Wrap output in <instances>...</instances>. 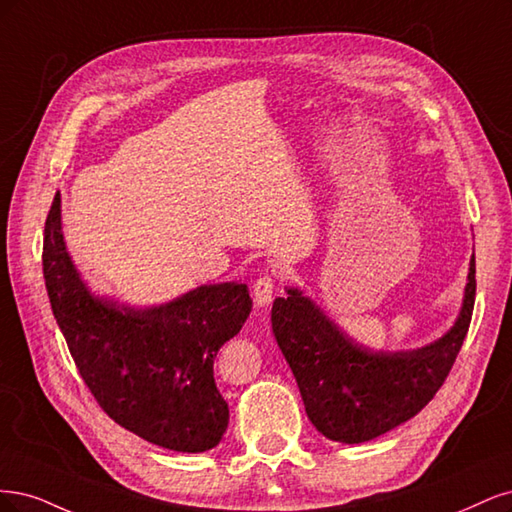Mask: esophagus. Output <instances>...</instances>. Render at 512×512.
I'll use <instances>...</instances> for the list:
<instances>
[{
	"mask_svg": "<svg viewBox=\"0 0 512 512\" xmlns=\"http://www.w3.org/2000/svg\"><path fill=\"white\" fill-rule=\"evenodd\" d=\"M274 289H276V276L274 274H261L255 283H253V295L255 302L259 306H268L274 298Z\"/></svg>",
	"mask_w": 512,
	"mask_h": 512,
	"instance_id": "esophagus-1",
	"label": "esophagus"
}]
</instances>
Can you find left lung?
Instances as JSON below:
<instances>
[{"mask_svg": "<svg viewBox=\"0 0 512 512\" xmlns=\"http://www.w3.org/2000/svg\"><path fill=\"white\" fill-rule=\"evenodd\" d=\"M474 298L472 257L455 327L438 342L408 353H374L355 344L298 289L276 298L274 338L298 381L312 425L329 440L357 444L415 417L447 381L468 334Z\"/></svg>", "mask_w": 512, "mask_h": 512, "instance_id": "left-lung-1", "label": "left lung"}]
</instances>
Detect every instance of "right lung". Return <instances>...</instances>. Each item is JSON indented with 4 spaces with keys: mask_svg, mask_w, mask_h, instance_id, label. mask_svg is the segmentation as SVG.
<instances>
[{
    "mask_svg": "<svg viewBox=\"0 0 512 512\" xmlns=\"http://www.w3.org/2000/svg\"><path fill=\"white\" fill-rule=\"evenodd\" d=\"M42 270L76 370L106 415L163 449L217 447L229 408L214 383V359L249 317V287H200L151 310L93 298L65 253L59 191L44 225Z\"/></svg>",
    "mask_w": 512,
    "mask_h": 512,
    "instance_id": "add662e5",
    "label": "right lung"
}]
</instances>
